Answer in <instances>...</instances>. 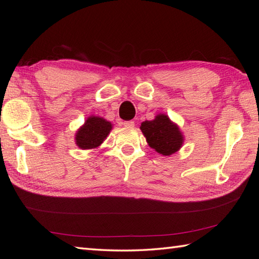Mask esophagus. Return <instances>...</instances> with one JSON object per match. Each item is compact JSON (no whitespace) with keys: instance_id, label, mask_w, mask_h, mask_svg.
<instances>
[{"instance_id":"esophagus-1","label":"esophagus","mask_w":259,"mask_h":259,"mask_svg":"<svg viewBox=\"0 0 259 259\" xmlns=\"http://www.w3.org/2000/svg\"><path fill=\"white\" fill-rule=\"evenodd\" d=\"M123 125L125 126V128H134L135 121H125V122H123Z\"/></svg>"}]
</instances>
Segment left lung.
<instances>
[{"label":"left lung","instance_id":"8db88e82","mask_svg":"<svg viewBox=\"0 0 259 259\" xmlns=\"http://www.w3.org/2000/svg\"><path fill=\"white\" fill-rule=\"evenodd\" d=\"M150 148L162 156H171L184 145V135L179 125L167 114L159 113L153 120H146L140 125Z\"/></svg>","mask_w":259,"mask_h":259}]
</instances>
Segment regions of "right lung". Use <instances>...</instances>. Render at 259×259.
I'll return each mask as SVG.
<instances>
[{
  "label": "right lung",
  "mask_w": 259,
  "mask_h": 259,
  "mask_svg": "<svg viewBox=\"0 0 259 259\" xmlns=\"http://www.w3.org/2000/svg\"><path fill=\"white\" fill-rule=\"evenodd\" d=\"M112 123L99 115H90L75 133V145L82 150L97 149L107 139Z\"/></svg>",
  "instance_id": "obj_1"
}]
</instances>
